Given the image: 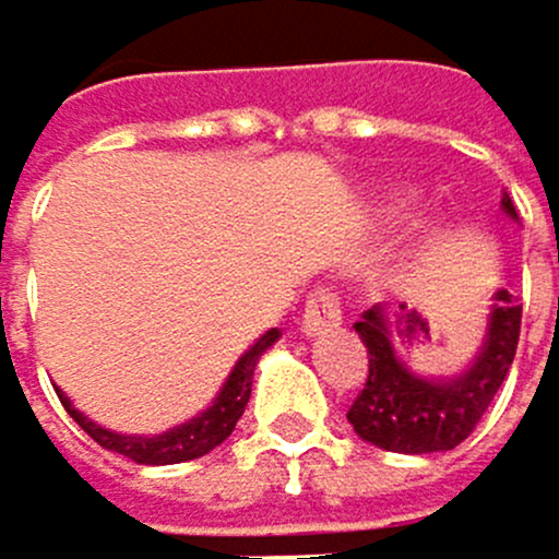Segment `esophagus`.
<instances>
[{"mask_svg": "<svg viewBox=\"0 0 559 559\" xmlns=\"http://www.w3.org/2000/svg\"><path fill=\"white\" fill-rule=\"evenodd\" d=\"M343 325V312H340V298H335L329 288H316L305 301L301 312V332L312 340V335H325L332 329Z\"/></svg>", "mask_w": 559, "mask_h": 559, "instance_id": "1", "label": "esophagus"}]
</instances>
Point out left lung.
Listing matches in <instances>:
<instances>
[{
    "instance_id": "1",
    "label": "left lung",
    "mask_w": 559,
    "mask_h": 559,
    "mask_svg": "<svg viewBox=\"0 0 559 559\" xmlns=\"http://www.w3.org/2000/svg\"><path fill=\"white\" fill-rule=\"evenodd\" d=\"M502 213L516 219V206L502 193ZM520 322L523 305H516L506 288L492 295L486 340L478 346V356L454 377H424L404 362L396 353L393 316L386 305L366 308L356 322V332L370 353V373L366 386L349 407L353 431L383 451L396 454H428V451H451L462 444L481 414L489 411L492 396L499 393L512 356L520 346ZM411 335V325H401Z\"/></svg>"
}]
</instances>
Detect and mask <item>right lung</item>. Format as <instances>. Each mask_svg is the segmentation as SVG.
<instances>
[{
  "instance_id": "obj_1",
  "label": "right lung",
  "mask_w": 559,
  "mask_h": 559,
  "mask_svg": "<svg viewBox=\"0 0 559 559\" xmlns=\"http://www.w3.org/2000/svg\"><path fill=\"white\" fill-rule=\"evenodd\" d=\"M277 329H267L261 340L247 349L237 366L230 370V377L224 380V386H219V393L213 396V404L206 411H200L197 417H189L186 424H176V428L163 431V435H118L111 428H100L97 420H91L84 411L73 407V401L60 393V404L67 407V414L81 424V428L108 451H118L124 454V459H131L135 465H179V462H193V459H203L206 451H213L216 444H224L237 420L247 407V401H251V383H254V370H258V359L277 343Z\"/></svg>"
}]
</instances>
